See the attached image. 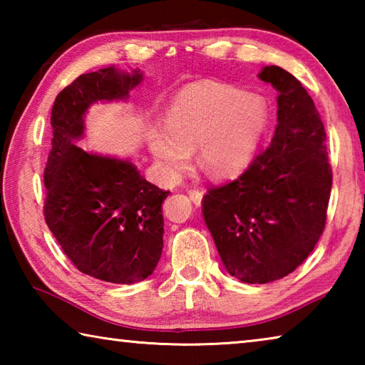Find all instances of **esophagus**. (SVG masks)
Listing matches in <instances>:
<instances>
[{
    "label": "esophagus",
    "mask_w": 365,
    "mask_h": 365,
    "mask_svg": "<svg viewBox=\"0 0 365 365\" xmlns=\"http://www.w3.org/2000/svg\"><path fill=\"white\" fill-rule=\"evenodd\" d=\"M188 196H190V200L193 201L196 206H200L201 201H202V196H205V193H202L201 190H190V191H188Z\"/></svg>",
    "instance_id": "obj_1"
}]
</instances>
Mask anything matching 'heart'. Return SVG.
Instances as JSON below:
<instances>
[{
	"label": "heart",
	"instance_id": "1",
	"mask_svg": "<svg viewBox=\"0 0 365 365\" xmlns=\"http://www.w3.org/2000/svg\"><path fill=\"white\" fill-rule=\"evenodd\" d=\"M269 123L261 96L233 86L200 82L187 86L172 101L168 130L156 128L150 148L169 178L190 168L197 148V165L214 178L237 177L252 163Z\"/></svg>",
	"mask_w": 365,
	"mask_h": 365
}]
</instances>
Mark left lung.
I'll use <instances>...</instances> for the list:
<instances>
[{
    "label": "left lung",
    "mask_w": 365,
    "mask_h": 365,
    "mask_svg": "<svg viewBox=\"0 0 365 365\" xmlns=\"http://www.w3.org/2000/svg\"><path fill=\"white\" fill-rule=\"evenodd\" d=\"M259 78L279 91L274 137L242 175L202 197L222 262L245 283L283 279L311 255L333 178L324 123L304 86L279 66L264 67Z\"/></svg>",
    "instance_id": "8db88e82"
}]
</instances>
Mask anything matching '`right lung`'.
<instances>
[{
  "instance_id": "right-lung-1",
  "label": "right lung",
  "mask_w": 365,
  "mask_h": 365,
  "mask_svg": "<svg viewBox=\"0 0 365 365\" xmlns=\"http://www.w3.org/2000/svg\"><path fill=\"white\" fill-rule=\"evenodd\" d=\"M143 73L106 67L61 91L51 110L53 140L45 168V220L71 262L103 282L130 285L153 274L163 252V205L169 191L128 160L86 153L83 114L96 101L125 100Z\"/></svg>"
}]
</instances>
